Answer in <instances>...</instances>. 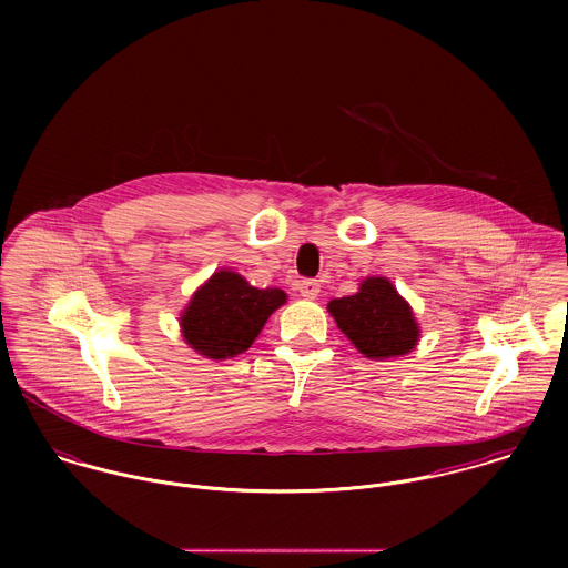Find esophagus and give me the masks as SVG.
<instances>
[{"label": "esophagus", "instance_id": "1", "mask_svg": "<svg viewBox=\"0 0 568 568\" xmlns=\"http://www.w3.org/2000/svg\"><path fill=\"white\" fill-rule=\"evenodd\" d=\"M320 293H322V286H320L317 280H302L300 282V295L304 300H317Z\"/></svg>", "mask_w": 568, "mask_h": 568}]
</instances>
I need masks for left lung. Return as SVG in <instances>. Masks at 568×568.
Returning a JSON list of instances; mask_svg holds the SVG:
<instances>
[{"label":"left lung","instance_id":"obj_1","mask_svg":"<svg viewBox=\"0 0 568 568\" xmlns=\"http://www.w3.org/2000/svg\"><path fill=\"white\" fill-rule=\"evenodd\" d=\"M327 313L352 345L372 361L405 356L419 341L410 304L383 275H369L354 295L332 300Z\"/></svg>","mask_w":568,"mask_h":568}]
</instances>
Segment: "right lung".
Masks as SVG:
<instances>
[{
    "instance_id": "add662e5",
    "label": "right lung",
    "mask_w": 568,
    "mask_h": 568,
    "mask_svg": "<svg viewBox=\"0 0 568 568\" xmlns=\"http://www.w3.org/2000/svg\"><path fill=\"white\" fill-rule=\"evenodd\" d=\"M286 300L282 288H255L241 273L219 268L185 304L179 317L181 336L205 358H234L253 345L268 317Z\"/></svg>"
}]
</instances>
